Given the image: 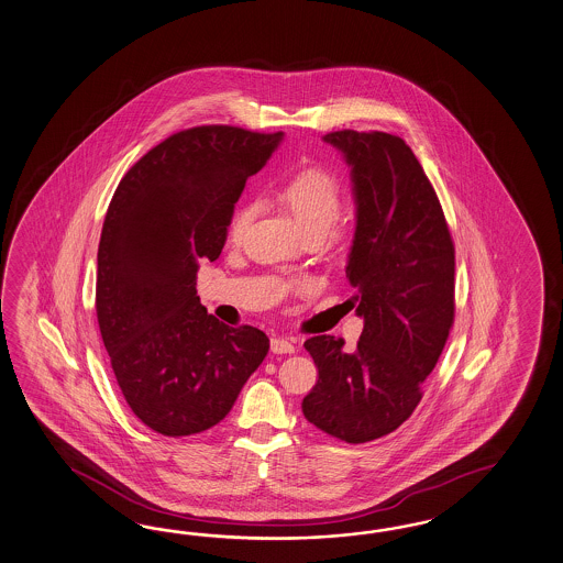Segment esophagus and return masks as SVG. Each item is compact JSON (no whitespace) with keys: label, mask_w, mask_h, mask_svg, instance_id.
Wrapping results in <instances>:
<instances>
[{"label":"esophagus","mask_w":563,"mask_h":563,"mask_svg":"<svg viewBox=\"0 0 563 563\" xmlns=\"http://www.w3.org/2000/svg\"><path fill=\"white\" fill-rule=\"evenodd\" d=\"M271 350H273L274 354H292L297 350V340L276 335V338L271 340Z\"/></svg>","instance_id":"esophagus-1"}]
</instances>
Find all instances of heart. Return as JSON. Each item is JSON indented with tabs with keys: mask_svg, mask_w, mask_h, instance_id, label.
<instances>
[{
	"mask_svg": "<svg viewBox=\"0 0 563 563\" xmlns=\"http://www.w3.org/2000/svg\"><path fill=\"white\" fill-rule=\"evenodd\" d=\"M274 197L283 209H287L301 225L305 235H328L340 223L344 209V190L332 172L318 166H307L292 172L278 184ZM256 207L250 198H242L229 211V242L240 243L254 221Z\"/></svg>",
	"mask_w": 563,
	"mask_h": 563,
	"instance_id": "obj_1",
	"label": "heart"
}]
</instances>
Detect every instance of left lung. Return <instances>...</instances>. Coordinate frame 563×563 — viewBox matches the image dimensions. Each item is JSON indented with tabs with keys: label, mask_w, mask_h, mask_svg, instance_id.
I'll list each match as a JSON object with an SVG mask.
<instances>
[{
	"label": "left lung",
	"mask_w": 563,
	"mask_h": 563,
	"mask_svg": "<svg viewBox=\"0 0 563 563\" xmlns=\"http://www.w3.org/2000/svg\"><path fill=\"white\" fill-rule=\"evenodd\" d=\"M356 197L346 276L365 320L356 349L313 335L305 349L320 379L303 416L338 441H375L404 424L455 323V243L441 200L410 145L383 131H332Z\"/></svg>",
	"instance_id": "obj_1"
}]
</instances>
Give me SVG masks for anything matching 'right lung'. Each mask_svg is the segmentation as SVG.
<instances>
[{"label": "right lung", "instance_id": "add662e5", "mask_svg": "<svg viewBox=\"0 0 563 563\" xmlns=\"http://www.w3.org/2000/svg\"><path fill=\"white\" fill-rule=\"evenodd\" d=\"M280 139L231 124L184 129L145 153L108 205L98 325L129 408L164 437L219 424L271 349L258 328L207 313L197 273L219 258L229 211Z\"/></svg>", "mask_w": 563, "mask_h": 563}]
</instances>
